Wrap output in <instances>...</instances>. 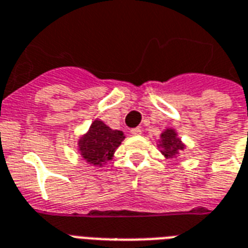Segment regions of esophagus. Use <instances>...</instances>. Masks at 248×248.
Listing matches in <instances>:
<instances>
[{
	"mask_svg": "<svg viewBox=\"0 0 248 248\" xmlns=\"http://www.w3.org/2000/svg\"><path fill=\"white\" fill-rule=\"evenodd\" d=\"M130 133L133 134V136H140L142 133V130L140 128H133V129H130Z\"/></svg>",
	"mask_w": 248,
	"mask_h": 248,
	"instance_id": "34e87169",
	"label": "esophagus"
}]
</instances>
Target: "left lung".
<instances>
[{
	"label": "left lung",
	"mask_w": 248,
	"mask_h": 248,
	"mask_svg": "<svg viewBox=\"0 0 248 248\" xmlns=\"http://www.w3.org/2000/svg\"><path fill=\"white\" fill-rule=\"evenodd\" d=\"M160 143L159 146L162 147V154L166 158H173L174 155L178 154V151L184 150L185 145L182 143L181 140L177 137L176 130L166 129L160 136Z\"/></svg>",
	"instance_id": "obj_1"
}]
</instances>
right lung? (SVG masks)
<instances>
[{
	"label": "right lung",
	"instance_id": "obj_1",
	"mask_svg": "<svg viewBox=\"0 0 248 248\" xmlns=\"http://www.w3.org/2000/svg\"><path fill=\"white\" fill-rule=\"evenodd\" d=\"M124 138L122 130L111 129L102 120H94L88 133L78 140V151L86 162L101 167L112 159Z\"/></svg>",
	"mask_w": 248,
	"mask_h": 248
}]
</instances>
